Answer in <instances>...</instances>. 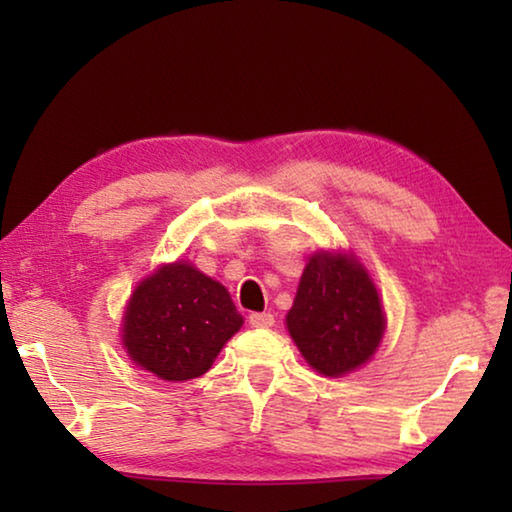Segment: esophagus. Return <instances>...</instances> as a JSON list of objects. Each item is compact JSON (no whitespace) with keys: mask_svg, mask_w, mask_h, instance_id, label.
Wrapping results in <instances>:
<instances>
[{"mask_svg":"<svg viewBox=\"0 0 512 512\" xmlns=\"http://www.w3.org/2000/svg\"><path fill=\"white\" fill-rule=\"evenodd\" d=\"M248 323L253 327H273L275 316L271 311H262V314H259V311H253V314L248 316Z\"/></svg>","mask_w":512,"mask_h":512,"instance_id":"1","label":"esophagus"}]
</instances>
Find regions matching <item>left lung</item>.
Returning a JSON list of instances; mask_svg holds the SVG:
<instances>
[{
  "label": "left lung",
  "mask_w": 512,
  "mask_h": 512,
  "mask_svg": "<svg viewBox=\"0 0 512 512\" xmlns=\"http://www.w3.org/2000/svg\"><path fill=\"white\" fill-rule=\"evenodd\" d=\"M287 327L311 368L339 377L375 354L384 334V311L357 259L320 253L300 277Z\"/></svg>",
  "instance_id": "8db88e82"
}]
</instances>
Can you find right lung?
I'll return each instance as SVG.
<instances>
[{"mask_svg":"<svg viewBox=\"0 0 512 512\" xmlns=\"http://www.w3.org/2000/svg\"><path fill=\"white\" fill-rule=\"evenodd\" d=\"M244 323L228 289L189 264H169L135 289L124 345L144 370L167 381L201 377Z\"/></svg>","mask_w":512,"mask_h":512,"instance_id":"1","label":"right lung"}]
</instances>
